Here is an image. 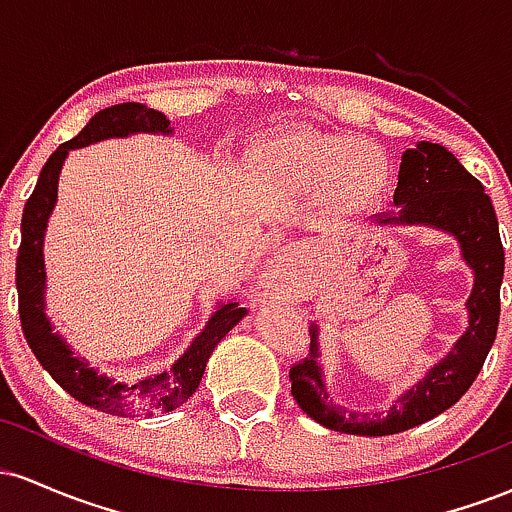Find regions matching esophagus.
<instances>
[{
	"label": "esophagus",
	"mask_w": 512,
	"mask_h": 512,
	"mask_svg": "<svg viewBox=\"0 0 512 512\" xmlns=\"http://www.w3.org/2000/svg\"><path fill=\"white\" fill-rule=\"evenodd\" d=\"M274 279H279V276H276V272H274V274H272V281H274Z\"/></svg>",
	"instance_id": "esophagus-1"
}]
</instances>
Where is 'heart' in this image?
<instances>
[{
	"instance_id": "b5f03b06",
	"label": "heart",
	"mask_w": 512,
	"mask_h": 512,
	"mask_svg": "<svg viewBox=\"0 0 512 512\" xmlns=\"http://www.w3.org/2000/svg\"><path fill=\"white\" fill-rule=\"evenodd\" d=\"M262 173L293 187H330L339 207H368L387 187V163L373 144L346 134H281L255 149Z\"/></svg>"
}]
</instances>
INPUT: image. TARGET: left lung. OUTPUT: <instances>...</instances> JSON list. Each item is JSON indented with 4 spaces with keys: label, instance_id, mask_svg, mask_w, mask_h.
<instances>
[{
    "label": "left lung",
    "instance_id": "1",
    "mask_svg": "<svg viewBox=\"0 0 512 512\" xmlns=\"http://www.w3.org/2000/svg\"><path fill=\"white\" fill-rule=\"evenodd\" d=\"M397 211L373 216L378 223L433 226L460 243L462 257L474 269V289L467 298L469 327L452 351L404 392L387 411H346L327 395L322 368L317 366V325L310 330V356L289 370L291 395L317 424L351 436H392L431 421L460 399L477 380L501 317L503 243L491 197L484 185L445 146L419 142L404 151L395 190Z\"/></svg>",
    "mask_w": 512,
    "mask_h": 512
}]
</instances>
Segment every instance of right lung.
<instances>
[{
    "mask_svg": "<svg viewBox=\"0 0 512 512\" xmlns=\"http://www.w3.org/2000/svg\"><path fill=\"white\" fill-rule=\"evenodd\" d=\"M137 132L170 134L173 129H170L166 115L154 108H146L142 103H120L93 115L91 122L74 139L64 142L48 158V163L40 170L33 195L23 207L21 248L16 257L21 327L35 358L52 375V380L74 399L113 416H154L158 411H173L185 404L199 387L211 351L248 315V310L240 308L236 301L216 305L207 327L197 334L190 349L173 366L144 380H134V383L98 373L84 358L74 356L69 344L52 330L48 315H45L43 238L57 202V178H60L64 158L72 149Z\"/></svg>",
    "mask_w": 512,
    "mask_h": 512,
    "instance_id": "right-lung-1",
    "label": "right lung"
}]
</instances>
